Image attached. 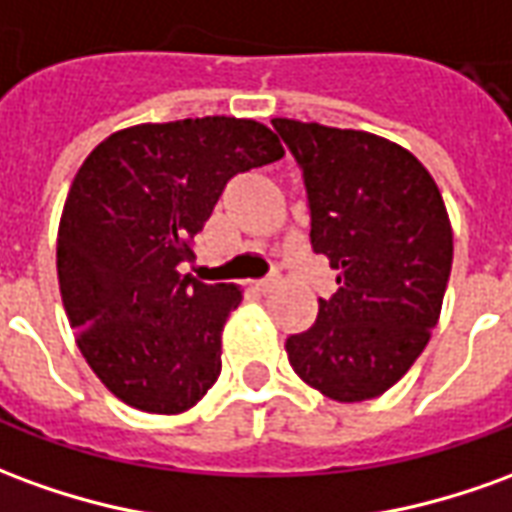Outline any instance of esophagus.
I'll return each mask as SVG.
<instances>
[{"label": "esophagus", "mask_w": 512, "mask_h": 512, "mask_svg": "<svg viewBox=\"0 0 512 512\" xmlns=\"http://www.w3.org/2000/svg\"><path fill=\"white\" fill-rule=\"evenodd\" d=\"M277 282H280V277H277V274H271V277H263V280L252 282V285H255V291L266 293V291H271V288H274Z\"/></svg>", "instance_id": "1"}]
</instances>
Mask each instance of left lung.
Listing matches in <instances>:
<instances>
[{
  "label": "left lung",
  "instance_id": "1",
  "mask_svg": "<svg viewBox=\"0 0 512 512\" xmlns=\"http://www.w3.org/2000/svg\"><path fill=\"white\" fill-rule=\"evenodd\" d=\"M302 169L310 244L338 268L310 330L285 352L335 402H363L405 377L438 324L452 271V227L430 171L360 130L274 119Z\"/></svg>",
  "mask_w": 512,
  "mask_h": 512
}]
</instances>
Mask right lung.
Instances as JSON below:
<instances>
[{
    "mask_svg": "<svg viewBox=\"0 0 512 512\" xmlns=\"http://www.w3.org/2000/svg\"><path fill=\"white\" fill-rule=\"evenodd\" d=\"M285 155L252 119L138 124L96 146L57 232L60 296L77 346L124 405L182 413L221 374V330L241 288L180 274L235 174Z\"/></svg>",
    "mask_w": 512,
    "mask_h": 512,
    "instance_id": "1",
    "label": "right lung"
}]
</instances>
